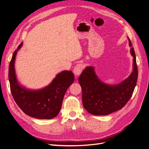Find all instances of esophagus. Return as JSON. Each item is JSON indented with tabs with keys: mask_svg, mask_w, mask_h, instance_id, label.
<instances>
[{
	"mask_svg": "<svg viewBox=\"0 0 149 149\" xmlns=\"http://www.w3.org/2000/svg\"><path fill=\"white\" fill-rule=\"evenodd\" d=\"M84 69V65L82 63H78L76 65L74 69H73V73L75 76H79L82 73L83 70Z\"/></svg>",
	"mask_w": 149,
	"mask_h": 149,
	"instance_id": "obj_1",
	"label": "esophagus"
}]
</instances>
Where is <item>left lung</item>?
Listing matches in <instances>:
<instances>
[{
  "mask_svg": "<svg viewBox=\"0 0 149 149\" xmlns=\"http://www.w3.org/2000/svg\"><path fill=\"white\" fill-rule=\"evenodd\" d=\"M129 46L132 43L129 38ZM133 56V71L129 77L116 85L104 83L99 79L93 66L83 71L78 81L82 89V102L89 113L108 115L121 109L131 97L136 86L138 71L134 48H130Z\"/></svg>",
  "mask_w": 149,
  "mask_h": 149,
  "instance_id": "left-lung-1",
  "label": "left lung"
}]
</instances>
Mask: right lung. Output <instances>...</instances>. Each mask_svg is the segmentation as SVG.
Returning <instances> with one entry per match:
<instances>
[{"instance_id": "add662e5", "label": "right lung", "mask_w": 149, "mask_h": 149, "mask_svg": "<svg viewBox=\"0 0 149 149\" xmlns=\"http://www.w3.org/2000/svg\"><path fill=\"white\" fill-rule=\"evenodd\" d=\"M21 43L13 53L8 70L10 91L15 102L25 114L34 118L51 119L60 112L63 100L67 89L74 82V76L71 71H63L58 74L47 87L38 90H30L18 83L15 60Z\"/></svg>"}]
</instances>
